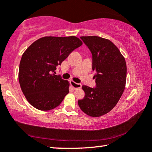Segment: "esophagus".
Returning <instances> with one entry per match:
<instances>
[{
  "label": "esophagus",
  "mask_w": 152,
  "mask_h": 152,
  "mask_svg": "<svg viewBox=\"0 0 152 152\" xmlns=\"http://www.w3.org/2000/svg\"><path fill=\"white\" fill-rule=\"evenodd\" d=\"M70 85H71L72 88L74 89H77V88H80L81 87H82V84H80V83H76L73 82L72 80H70Z\"/></svg>",
  "instance_id": "obj_1"
}]
</instances>
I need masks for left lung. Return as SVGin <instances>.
<instances>
[{"instance_id":"8db88e82","label":"left lung","mask_w":152,"mask_h":152,"mask_svg":"<svg viewBox=\"0 0 152 152\" xmlns=\"http://www.w3.org/2000/svg\"><path fill=\"white\" fill-rule=\"evenodd\" d=\"M80 39L92 54L96 87L82 86L85 96L78 100V105L87 115L99 117L111 111L124 92L126 61L111 41L96 36L81 37Z\"/></svg>"}]
</instances>
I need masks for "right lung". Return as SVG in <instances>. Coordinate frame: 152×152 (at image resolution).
Here are the masks:
<instances>
[{"label":"right lung","mask_w":152,"mask_h":152,"mask_svg":"<svg viewBox=\"0 0 152 152\" xmlns=\"http://www.w3.org/2000/svg\"><path fill=\"white\" fill-rule=\"evenodd\" d=\"M77 37H45L35 41L23 55L18 80L27 100L41 111L58 107L69 93V84L55 70L70 53L81 46Z\"/></svg>","instance_id":"1"}]
</instances>
